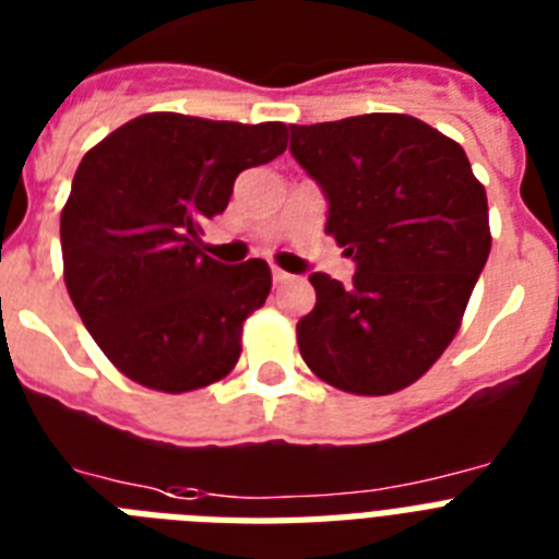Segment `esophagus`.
<instances>
[{
    "label": "esophagus",
    "instance_id": "esophagus-1",
    "mask_svg": "<svg viewBox=\"0 0 559 559\" xmlns=\"http://www.w3.org/2000/svg\"><path fill=\"white\" fill-rule=\"evenodd\" d=\"M271 276H274V285H285V283H292V280H294L292 274H285L283 267H274V271H271Z\"/></svg>",
    "mask_w": 559,
    "mask_h": 559
}]
</instances>
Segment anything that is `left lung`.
Masks as SVG:
<instances>
[{
    "mask_svg": "<svg viewBox=\"0 0 559 559\" xmlns=\"http://www.w3.org/2000/svg\"><path fill=\"white\" fill-rule=\"evenodd\" d=\"M292 155L329 202L325 234L355 262L352 285L311 274L297 343L320 381L390 395L456 337L490 253L488 195L456 141L409 115L297 127Z\"/></svg>",
    "mask_w": 559,
    "mask_h": 559,
    "instance_id": "1",
    "label": "left lung"
}]
</instances>
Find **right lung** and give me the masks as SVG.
Wrapping results in <instances>:
<instances>
[{"mask_svg":"<svg viewBox=\"0 0 559 559\" xmlns=\"http://www.w3.org/2000/svg\"><path fill=\"white\" fill-rule=\"evenodd\" d=\"M283 123L153 111L80 160L60 216L66 288L103 355L135 383L202 390L239 360L242 323L271 292L265 259L222 265L207 218L242 169L285 153Z\"/></svg>","mask_w":559,"mask_h":559,"instance_id":"right-lung-1","label":"right lung"}]
</instances>
